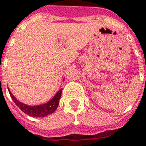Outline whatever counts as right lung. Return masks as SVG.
<instances>
[{"mask_svg": "<svg viewBox=\"0 0 146 146\" xmlns=\"http://www.w3.org/2000/svg\"><path fill=\"white\" fill-rule=\"evenodd\" d=\"M10 93V96L11 99L13 100L14 103L16 104L17 106L21 109L22 111L31 116V117H46L49 115L56 110L57 107L59 105V100L61 97V92H62V89H60L58 92L56 93V95L51 99L50 100L48 101L46 104H42V105H39V106H28L25 104H22L19 100H17L15 97L12 95V93L8 90Z\"/></svg>", "mask_w": 146, "mask_h": 146, "instance_id": "1", "label": "right lung"}]
</instances>
